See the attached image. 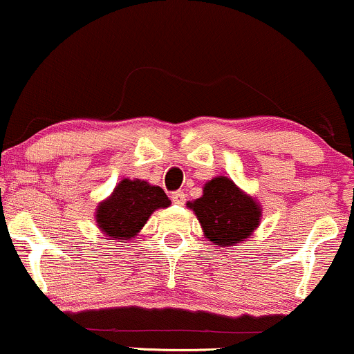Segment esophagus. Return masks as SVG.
<instances>
[{
	"instance_id": "obj_1",
	"label": "esophagus",
	"mask_w": 354,
	"mask_h": 354,
	"mask_svg": "<svg viewBox=\"0 0 354 354\" xmlns=\"http://www.w3.org/2000/svg\"><path fill=\"white\" fill-rule=\"evenodd\" d=\"M171 200L174 205H185L186 194L183 193V191H174V193L171 194Z\"/></svg>"
}]
</instances>
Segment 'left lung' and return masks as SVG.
<instances>
[{
  "label": "left lung",
  "mask_w": 354,
  "mask_h": 354,
  "mask_svg": "<svg viewBox=\"0 0 354 354\" xmlns=\"http://www.w3.org/2000/svg\"><path fill=\"white\" fill-rule=\"evenodd\" d=\"M186 206L196 214L205 238L218 248H234L246 241L263 216L256 198L226 176L206 181L201 198L188 201Z\"/></svg>",
  "instance_id": "8db88e82"
}]
</instances>
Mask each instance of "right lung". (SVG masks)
I'll return each mask as SVG.
<instances>
[{
	"instance_id": "right-lung-1",
	"label": "right lung",
	"mask_w": 354,
	"mask_h": 354,
	"mask_svg": "<svg viewBox=\"0 0 354 354\" xmlns=\"http://www.w3.org/2000/svg\"><path fill=\"white\" fill-rule=\"evenodd\" d=\"M169 205L171 200L160 186L138 178H123L106 200L96 206L95 221L104 236L116 243H128L138 236L154 211Z\"/></svg>"
}]
</instances>
